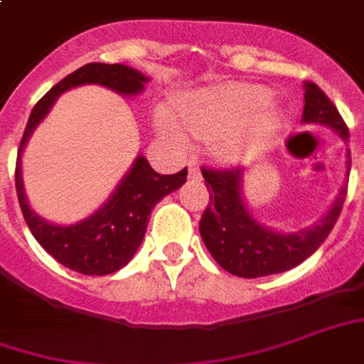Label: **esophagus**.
Wrapping results in <instances>:
<instances>
[{
    "instance_id": "esophagus-1",
    "label": "esophagus",
    "mask_w": 364,
    "mask_h": 364,
    "mask_svg": "<svg viewBox=\"0 0 364 364\" xmlns=\"http://www.w3.org/2000/svg\"><path fill=\"white\" fill-rule=\"evenodd\" d=\"M187 165H189V177H191V179H200L199 164L191 159V161H189V164H187Z\"/></svg>"
}]
</instances>
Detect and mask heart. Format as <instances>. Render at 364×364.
I'll return each instance as SVG.
<instances>
[{
  "mask_svg": "<svg viewBox=\"0 0 364 364\" xmlns=\"http://www.w3.org/2000/svg\"><path fill=\"white\" fill-rule=\"evenodd\" d=\"M272 92L264 86L230 82L208 88L177 106L179 118L193 138L220 141L226 151H244L278 128L279 114L272 106ZM157 126L175 144H187V132L173 114L161 110Z\"/></svg>",
  "mask_w": 364,
  "mask_h": 364,
  "instance_id": "b5f03b06",
  "label": "heart"
}]
</instances>
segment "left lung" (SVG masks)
I'll return each mask as SVG.
<instances>
[{
	"label": "left lung",
	"mask_w": 364,
	"mask_h": 364,
	"mask_svg": "<svg viewBox=\"0 0 364 364\" xmlns=\"http://www.w3.org/2000/svg\"><path fill=\"white\" fill-rule=\"evenodd\" d=\"M304 122L325 124L339 132L343 139H349V128L339 110L314 82L306 85ZM347 165L350 169V156ZM200 173L208 189V205L199 220L203 242L220 268L240 278L279 274L309 258L333 230L347 197L345 185L319 225L286 235L258 225L246 210L240 197L242 169L232 165L215 169L203 165Z\"/></svg>",
	"instance_id": "1"
}]
</instances>
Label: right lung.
Here are the masks:
<instances>
[{"label": "right lung", "mask_w": 364, "mask_h": 364, "mask_svg": "<svg viewBox=\"0 0 364 364\" xmlns=\"http://www.w3.org/2000/svg\"><path fill=\"white\" fill-rule=\"evenodd\" d=\"M146 80V76L126 65L88 63L65 76L35 104L23 132L19 151H17V164H15V189H17V199L25 223L33 236L37 238V242L55 260L86 276L114 274L132 260V256L136 254L144 240L151 208L165 195L179 189L187 181V167L175 175H159L151 169L146 157L139 156L132 171L120 183V187L96 215L78 225L58 226L45 223L27 205L23 193L21 165H19L21 151L35 126L47 116V112L60 92L80 85H102L120 94H138L141 92Z\"/></svg>", "instance_id": "obj_1"}]
</instances>
